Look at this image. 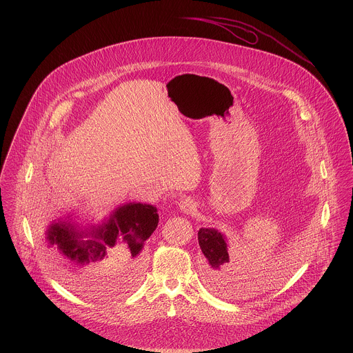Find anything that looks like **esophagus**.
<instances>
[{
	"mask_svg": "<svg viewBox=\"0 0 353 353\" xmlns=\"http://www.w3.org/2000/svg\"><path fill=\"white\" fill-rule=\"evenodd\" d=\"M180 209L186 214H190V213H193L196 210V203L192 201L190 199H185V200L180 202Z\"/></svg>",
	"mask_w": 353,
	"mask_h": 353,
	"instance_id": "esophagus-1",
	"label": "esophagus"
}]
</instances>
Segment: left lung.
I'll list each match as a JSON object with an SVG mask.
<instances>
[{
    "label": "left lung",
    "mask_w": 353,
    "mask_h": 353,
    "mask_svg": "<svg viewBox=\"0 0 353 353\" xmlns=\"http://www.w3.org/2000/svg\"><path fill=\"white\" fill-rule=\"evenodd\" d=\"M199 243L209 263V268L206 269L209 283L219 292L225 291L229 283L226 276L229 263L226 236L216 229L202 228L199 230Z\"/></svg>",
    "instance_id": "8db88e82"
}]
</instances>
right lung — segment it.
I'll return each mask as SVG.
<instances>
[{
  "label": "right lung",
  "mask_w": 353,
  "mask_h": 353,
  "mask_svg": "<svg viewBox=\"0 0 353 353\" xmlns=\"http://www.w3.org/2000/svg\"><path fill=\"white\" fill-rule=\"evenodd\" d=\"M157 223L159 214L153 205L125 203L107 222L87 230H78L68 221L51 223L43 252L63 281L85 288L99 274L112 270L128 269L130 275L136 274L144 243Z\"/></svg>",
  "instance_id": "right-lung-1"
}]
</instances>
